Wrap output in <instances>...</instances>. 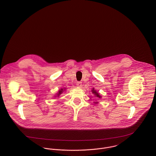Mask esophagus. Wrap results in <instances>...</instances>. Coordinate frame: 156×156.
Here are the masks:
<instances>
[{
    "label": "esophagus",
    "mask_w": 156,
    "mask_h": 156,
    "mask_svg": "<svg viewBox=\"0 0 156 156\" xmlns=\"http://www.w3.org/2000/svg\"><path fill=\"white\" fill-rule=\"evenodd\" d=\"M76 86L77 87H81V86H82V83L81 82H77L76 83Z\"/></svg>",
    "instance_id": "obj_1"
}]
</instances>
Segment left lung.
Instances as JSON below:
<instances>
[{
  "mask_svg": "<svg viewBox=\"0 0 156 156\" xmlns=\"http://www.w3.org/2000/svg\"><path fill=\"white\" fill-rule=\"evenodd\" d=\"M92 93H93V94H94V96H96V98H99V99H100V98H102V97L99 95V94L97 91H96V90H94V88H93V90H92ZM98 102H95L94 103L98 104Z\"/></svg>",
  "mask_w": 156,
  "mask_h": 156,
  "instance_id": "1",
  "label": "left lung"
}]
</instances>
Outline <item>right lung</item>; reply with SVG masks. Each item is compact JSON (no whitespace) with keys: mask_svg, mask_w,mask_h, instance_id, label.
Here are the masks:
<instances>
[{"mask_svg":"<svg viewBox=\"0 0 156 156\" xmlns=\"http://www.w3.org/2000/svg\"><path fill=\"white\" fill-rule=\"evenodd\" d=\"M65 90H66L65 87L64 89H63H63H61L60 90L58 91V93L56 94V96H55V97H59V96H60V94H62V93H63Z\"/></svg>","mask_w":156,"mask_h":156,"instance_id":"add662e5","label":"right lung"}]
</instances>
